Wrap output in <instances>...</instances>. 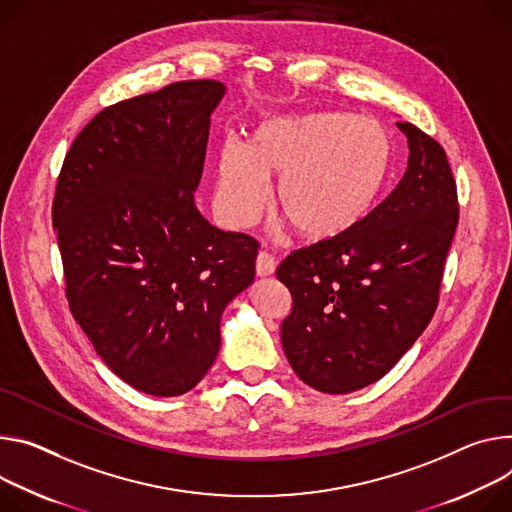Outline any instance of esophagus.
<instances>
[{
    "label": "esophagus",
    "instance_id": "34e87169",
    "mask_svg": "<svg viewBox=\"0 0 512 512\" xmlns=\"http://www.w3.org/2000/svg\"><path fill=\"white\" fill-rule=\"evenodd\" d=\"M255 269H257V275H259V277H269V275H273V271H275V259H273L269 253L261 251V253L257 255Z\"/></svg>",
    "mask_w": 512,
    "mask_h": 512
}]
</instances>
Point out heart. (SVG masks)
<instances>
[{
    "mask_svg": "<svg viewBox=\"0 0 512 512\" xmlns=\"http://www.w3.org/2000/svg\"><path fill=\"white\" fill-rule=\"evenodd\" d=\"M392 149L386 130L345 112H306L261 122L249 145L222 143L216 200L224 220L247 228L269 198L306 239H335L374 208Z\"/></svg>",
    "mask_w": 512,
    "mask_h": 512,
    "instance_id": "1",
    "label": "heart"
}]
</instances>
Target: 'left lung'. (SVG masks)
Masks as SVG:
<instances>
[{
    "mask_svg": "<svg viewBox=\"0 0 512 512\" xmlns=\"http://www.w3.org/2000/svg\"><path fill=\"white\" fill-rule=\"evenodd\" d=\"M408 167L392 194L335 239L288 255L275 275L294 306L282 322L296 376L324 394L378 382L431 322L457 218L443 147L410 122Z\"/></svg>",
    "mask_w": 512,
    "mask_h": 512,
    "instance_id": "8db88e82",
    "label": "left lung"
}]
</instances>
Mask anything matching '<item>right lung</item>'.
Listing matches in <instances>:
<instances>
[{"mask_svg":"<svg viewBox=\"0 0 512 512\" xmlns=\"http://www.w3.org/2000/svg\"><path fill=\"white\" fill-rule=\"evenodd\" d=\"M214 79L102 110L73 141L53 202L69 308L102 361L151 396L190 392L220 349L226 304L255 280L259 243L196 208Z\"/></svg>","mask_w":512,"mask_h":512,"instance_id":"add662e5","label":"right lung"}]
</instances>
